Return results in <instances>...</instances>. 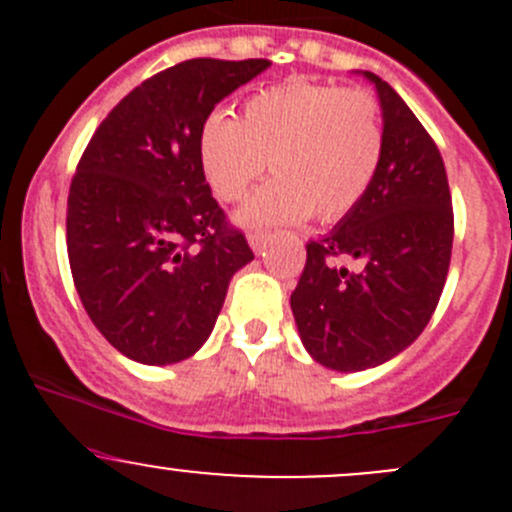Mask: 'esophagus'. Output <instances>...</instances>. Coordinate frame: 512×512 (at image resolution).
I'll use <instances>...</instances> for the list:
<instances>
[{
  "label": "esophagus",
  "mask_w": 512,
  "mask_h": 512,
  "mask_svg": "<svg viewBox=\"0 0 512 512\" xmlns=\"http://www.w3.org/2000/svg\"><path fill=\"white\" fill-rule=\"evenodd\" d=\"M267 242H270V235H267V232H250V247L257 255H262V252L267 250Z\"/></svg>",
  "instance_id": "esophagus-1"
}]
</instances>
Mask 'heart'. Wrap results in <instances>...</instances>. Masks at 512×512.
Wrapping results in <instances>:
<instances>
[{"label":"heart","mask_w":512,"mask_h":512,"mask_svg":"<svg viewBox=\"0 0 512 512\" xmlns=\"http://www.w3.org/2000/svg\"><path fill=\"white\" fill-rule=\"evenodd\" d=\"M384 146V111L371 91L289 79L247 98L242 121L210 113L198 156L225 203L245 198L270 160L275 178L237 215L245 227H267L352 213L379 173Z\"/></svg>","instance_id":"heart-1"}]
</instances>
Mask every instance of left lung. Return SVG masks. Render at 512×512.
Returning a JSON list of instances; mask_svg holds the SVG:
<instances>
[{
    "mask_svg": "<svg viewBox=\"0 0 512 512\" xmlns=\"http://www.w3.org/2000/svg\"><path fill=\"white\" fill-rule=\"evenodd\" d=\"M386 146L369 193L329 235L307 242L292 314L304 349L334 371H364L416 342L436 312L453 247V205L436 143L404 98L364 71ZM356 259L359 271L341 262Z\"/></svg>",
    "mask_w": 512,
    "mask_h": 512,
    "instance_id": "obj_1",
    "label": "left lung"
}]
</instances>
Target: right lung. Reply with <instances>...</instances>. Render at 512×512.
<instances>
[{
	"label": "right lung",
	"mask_w": 512,
	"mask_h": 512,
	"mask_svg": "<svg viewBox=\"0 0 512 512\" xmlns=\"http://www.w3.org/2000/svg\"><path fill=\"white\" fill-rule=\"evenodd\" d=\"M267 59H190L143 81L96 128L71 180L66 247L76 292L138 364L193 356L232 275L252 260L205 183L200 128Z\"/></svg>",
	"instance_id": "add662e5"
}]
</instances>
